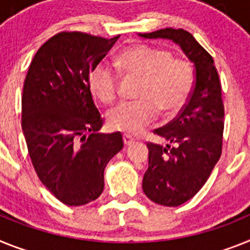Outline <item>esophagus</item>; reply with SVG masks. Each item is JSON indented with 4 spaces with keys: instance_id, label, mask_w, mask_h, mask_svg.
Listing matches in <instances>:
<instances>
[{
    "instance_id": "1",
    "label": "esophagus",
    "mask_w": 250,
    "mask_h": 250,
    "mask_svg": "<svg viewBox=\"0 0 250 250\" xmlns=\"http://www.w3.org/2000/svg\"><path fill=\"white\" fill-rule=\"evenodd\" d=\"M123 142H125V146H129V145L134 142V138L129 136V134H123Z\"/></svg>"
}]
</instances>
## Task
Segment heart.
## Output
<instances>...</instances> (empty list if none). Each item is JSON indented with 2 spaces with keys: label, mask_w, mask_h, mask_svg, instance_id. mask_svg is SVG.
<instances>
[{
  "label": "heart",
  "mask_w": 250,
  "mask_h": 250,
  "mask_svg": "<svg viewBox=\"0 0 250 250\" xmlns=\"http://www.w3.org/2000/svg\"><path fill=\"white\" fill-rule=\"evenodd\" d=\"M117 65L127 77L140 78L136 90L140 99L123 102L108 112L107 123L113 131L140 133L157 118L160 110L172 114L181 109L194 86L190 62L175 59L168 50L134 45L119 54ZM88 86L102 103H112L118 97V73L108 62H98L89 74Z\"/></svg>",
  "instance_id": "b5f03b06"
}]
</instances>
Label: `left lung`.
<instances>
[{
  "label": "left lung",
  "instance_id": "obj_1",
  "mask_svg": "<svg viewBox=\"0 0 250 250\" xmlns=\"http://www.w3.org/2000/svg\"><path fill=\"white\" fill-rule=\"evenodd\" d=\"M140 36L172 40L194 64L195 82L188 103L176 118L153 131L167 145L147 143L148 168L142 182L149 200L179 206L199 192L220 158L224 131L221 84L211 55L190 32L167 27Z\"/></svg>",
  "mask_w": 250,
  "mask_h": 250
}]
</instances>
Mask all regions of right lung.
I'll return each instance as SVG.
<instances>
[{"label": "right lung", "mask_w": 250, "mask_h": 250, "mask_svg": "<svg viewBox=\"0 0 250 250\" xmlns=\"http://www.w3.org/2000/svg\"><path fill=\"white\" fill-rule=\"evenodd\" d=\"M118 38L59 32L35 54L23 83L21 125L30 158L41 182L68 206L101 196L104 168L123 148L121 132L98 133L103 119L88 86Z\"/></svg>", "instance_id": "add662e5"}]
</instances>
